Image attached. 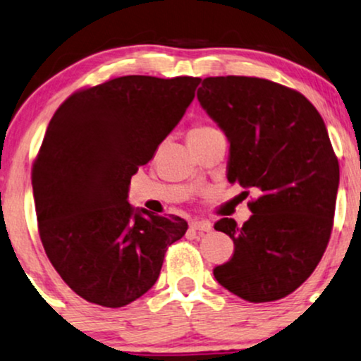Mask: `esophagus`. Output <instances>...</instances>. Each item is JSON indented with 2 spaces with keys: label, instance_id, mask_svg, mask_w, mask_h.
I'll return each instance as SVG.
<instances>
[{
  "label": "esophagus",
  "instance_id": "obj_1",
  "mask_svg": "<svg viewBox=\"0 0 361 361\" xmlns=\"http://www.w3.org/2000/svg\"><path fill=\"white\" fill-rule=\"evenodd\" d=\"M190 229H192V231H201V233H207V231H211V222L195 219V221L190 222Z\"/></svg>",
  "mask_w": 361,
  "mask_h": 361
}]
</instances>
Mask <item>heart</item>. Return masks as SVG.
Wrapping results in <instances>:
<instances>
[{"label":"heart","mask_w":361,"mask_h":361,"mask_svg":"<svg viewBox=\"0 0 361 361\" xmlns=\"http://www.w3.org/2000/svg\"><path fill=\"white\" fill-rule=\"evenodd\" d=\"M216 128L209 127V126H201V123H197V126H194L192 128H190L189 132V139H199V137H204L207 135V133L214 132Z\"/></svg>","instance_id":"heart-1"}]
</instances>
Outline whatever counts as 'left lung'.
<instances>
[{
  "label": "left lung",
  "mask_w": 361,
  "mask_h": 361,
  "mask_svg": "<svg viewBox=\"0 0 361 361\" xmlns=\"http://www.w3.org/2000/svg\"><path fill=\"white\" fill-rule=\"evenodd\" d=\"M197 99L231 142L228 180L257 194L241 228L228 217L214 224L234 241L214 278L249 303L281 300L330 241L340 166L326 126L305 95L266 78L207 77Z\"/></svg>",
  "instance_id": "obj_1"
}]
</instances>
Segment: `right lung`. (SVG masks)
I'll return each instance as SVG.
<instances>
[{"label":"right lung","instance_id":"right-lung-1","mask_svg":"<svg viewBox=\"0 0 361 361\" xmlns=\"http://www.w3.org/2000/svg\"><path fill=\"white\" fill-rule=\"evenodd\" d=\"M201 78L127 75L80 88L58 106L31 169L38 233L70 288L122 308L157 281L188 231L179 216L127 202L132 176L179 123Z\"/></svg>","mask_w":361,"mask_h":361}]
</instances>
